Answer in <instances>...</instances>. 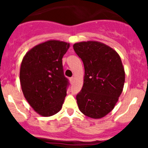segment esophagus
Wrapping results in <instances>:
<instances>
[{
  "label": "esophagus",
  "instance_id": "obj_1",
  "mask_svg": "<svg viewBox=\"0 0 148 148\" xmlns=\"http://www.w3.org/2000/svg\"><path fill=\"white\" fill-rule=\"evenodd\" d=\"M70 82L71 84H73V82H74V78L73 77H71V78H70Z\"/></svg>",
  "mask_w": 148,
  "mask_h": 148
}]
</instances>
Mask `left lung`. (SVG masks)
<instances>
[{
  "label": "left lung",
  "instance_id": "left-lung-1",
  "mask_svg": "<svg viewBox=\"0 0 148 148\" xmlns=\"http://www.w3.org/2000/svg\"><path fill=\"white\" fill-rule=\"evenodd\" d=\"M73 49L84 66L83 87L76 95L78 108L90 118H102L114 108L124 87L125 73L120 56L97 41L76 43Z\"/></svg>",
  "mask_w": 148,
  "mask_h": 148
}]
</instances>
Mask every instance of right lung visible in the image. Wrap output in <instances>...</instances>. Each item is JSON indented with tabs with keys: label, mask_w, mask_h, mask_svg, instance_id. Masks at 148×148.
Instances as JSON below:
<instances>
[{
	"label": "right lung",
	"mask_w": 148,
	"mask_h": 148,
	"mask_svg": "<svg viewBox=\"0 0 148 148\" xmlns=\"http://www.w3.org/2000/svg\"><path fill=\"white\" fill-rule=\"evenodd\" d=\"M70 44L48 40L35 46L23 57L20 82L23 95L42 116L56 114L62 108L70 85L64 76L62 58Z\"/></svg>",
	"instance_id": "add662e5"
}]
</instances>
